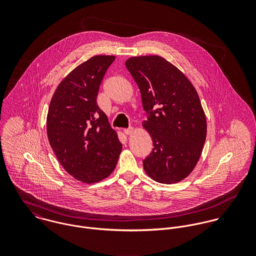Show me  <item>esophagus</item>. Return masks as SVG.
Returning <instances> with one entry per match:
<instances>
[{
    "label": "esophagus",
    "mask_w": 256,
    "mask_h": 256,
    "mask_svg": "<svg viewBox=\"0 0 256 256\" xmlns=\"http://www.w3.org/2000/svg\"><path fill=\"white\" fill-rule=\"evenodd\" d=\"M133 131H134V129H133L132 127H129V128H125V129H123V132H124V134H126V135H130V134H132V133H133Z\"/></svg>",
    "instance_id": "34e87169"
}]
</instances>
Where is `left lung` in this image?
Masks as SVG:
<instances>
[{"label":"left lung","mask_w":256,"mask_h":256,"mask_svg":"<svg viewBox=\"0 0 256 256\" xmlns=\"http://www.w3.org/2000/svg\"><path fill=\"white\" fill-rule=\"evenodd\" d=\"M126 68L137 82L154 148L143 160L150 178L172 184L196 166L207 124L196 90L176 66L160 56L129 58Z\"/></svg>","instance_id":"obj_1"}]
</instances>
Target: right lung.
<instances>
[{"instance_id":"right-lung-1","label":"right lung","mask_w":256,"mask_h":256,"mask_svg":"<svg viewBox=\"0 0 256 256\" xmlns=\"http://www.w3.org/2000/svg\"><path fill=\"white\" fill-rule=\"evenodd\" d=\"M114 56H94L58 86L47 115V135L58 160L80 182L94 183L114 170L122 150L96 98Z\"/></svg>"}]
</instances>
